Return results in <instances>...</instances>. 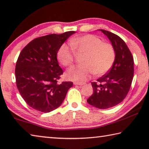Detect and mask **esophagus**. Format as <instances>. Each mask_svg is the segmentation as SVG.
Instances as JSON below:
<instances>
[{"label":"esophagus","mask_w":149,"mask_h":149,"mask_svg":"<svg viewBox=\"0 0 149 149\" xmlns=\"http://www.w3.org/2000/svg\"><path fill=\"white\" fill-rule=\"evenodd\" d=\"M85 84L84 83H79V82H75L74 83V85H80V86H81V85H84Z\"/></svg>","instance_id":"34e87169"}]
</instances>
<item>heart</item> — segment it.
Instances as JSON below:
<instances>
[{
    "label": "heart",
    "instance_id": "b5f03b06",
    "mask_svg": "<svg viewBox=\"0 0 149 149\" xmlns=\"http://www.w3.org/2000/svg\"><path fill=\"white\" fill-rule=\"evenodd\" d=\"M71 46L63 43L57 51V58L64 66L72 65L75 51L85 52L81 65L71 67L65 72L67 79L78 82L86 81L94 74L99 76L106 74L114 64L116 52L113 45L104 42L99 37L85 35L72 39Z\"/></svg>",
    "mask_w": 149,
    "mask_h": 149
}]
</instances>
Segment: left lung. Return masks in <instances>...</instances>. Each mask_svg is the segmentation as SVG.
I'll use <instances>...</instances> for the list:
<instances>
[{
    "mask_svg": "<svg viewBox=\"0 0 149 149\" xmlns=\"http://www.w3.org/2000/svg\"><path fill=\"white\" fill-rule=\"evenodd\" d=\"M107 35L114 47L116 58L107 74L91 82L93 95L87 100L90 105L100 109H107L120 104L127 96L132 85L134 62L127 45L113 33L99 29Z\"/></svg>",
    "mask_w": 149,
    "mask_h": 149,
    "instance_id": "1",
    "label": "left lung"
}]
</instances>
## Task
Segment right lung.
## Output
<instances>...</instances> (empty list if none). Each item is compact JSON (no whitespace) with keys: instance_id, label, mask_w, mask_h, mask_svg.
Instances as JSON below:
<instances>
[{"instance_id":"add662e5","label":"right lung","mask_w":149,"mask_h":149,"mask_svg":"<svg viewBox=\"0 0 149 149\" xmlns=\"http://www.w3.org/2000/svg\"><path fill=\"white\" fill-rule=\"evenodd\" d=\"M75 31L50 34L29 42L19 55L15 75L20 95L30 107L50 112L64 101L73 83L58 84L63 74L56 54L60 45Z\"/></svg>"}]
</instances>
